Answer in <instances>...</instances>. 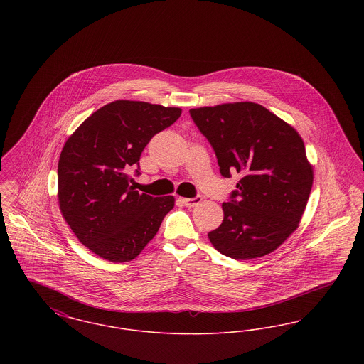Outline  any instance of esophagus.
<instances>
[{
  "instance_id": "esophagus-1",
  "label": "esophagus",
  "mask_w": 364,
  "mask_h": 364,
  "mask_svg": "<svg viewBox=\"0 0 364 364\" xmlns=\"http://www.w3.org/2000/svg\"><path fill=\"white\" fill-rule=\"evenodd\" d=\"M181 202H183V205L184 206H187V208H193V206H196V205H199L200 202H202V196H195V198H181L180 199Z\"/></svg>"
}]
</instances>
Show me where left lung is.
<instances>
[{
    "mask_svg": "<svg viewBox=\"0 0 364 364\" xmlns=\"http://www.w3.org/2000/svg\"><path fill=\"white\" fill-rule=\"evenodd\" d=\"M211 144L220 173L242 174L224 221L208 239L225 257L254 259L273 252L294 233L307 205L312 168L294 128L254 102L191 109Z\"/></svg>",
    "mask_w": 364,
    "mask_h": 364,
    "instance_id": "8db88e82",
    "label": "left lung"
}]
</instances>
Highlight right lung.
<instances>
[{
  "instance_id": "add662e5",
  "label": "right lung",
  "mask_w": 364,
  "mask_h": 364,
  "mask_svg": "<svg viewBox=\"0 0 364 364\" xmlns=\"http://www.w3.org/2000/svg\"><path fill=\"white\" fill-rule=\"evenodd\" d=\"M180 107L114 101L92 113L70 135L58 161V202L79 242L114 263L135 259L173 208V196L139 193L129 173L139 176L147 143L171 127Z\"/></svg>"
}]
</instances>
